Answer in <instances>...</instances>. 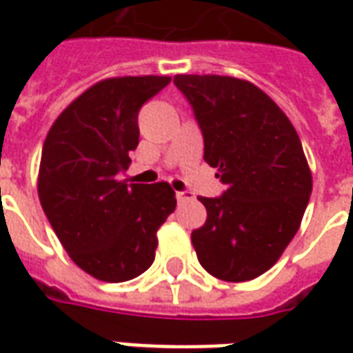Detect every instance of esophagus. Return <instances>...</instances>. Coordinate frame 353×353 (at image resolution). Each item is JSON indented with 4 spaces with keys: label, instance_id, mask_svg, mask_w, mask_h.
<instances>
[{
    "label": "esophagus",
    "instance_id": "obj_1",
    "mask_svg": "<svg viewBox=\"0 0 353 353\" xmlns=\"http://www.w3.org/2000/svg\"><path fill=\"white\" fill-rule=\"evenodd\" d=\"M176 199L177 202H189V200H194V196H192V192L189 191H177Z\"/></svg>",
    "mask_w": 353,
    "mask_h": 353
}]
</instances>
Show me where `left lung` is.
I'll return each mask as SVG.
<instances>
[{
  "instance_id": "left-lung-1",
  "label": "left lung",
  "mask_w": 353,
  "mask_h": 353,
  "mask_svg": "<svg viewBox=\"0 0 353 353\" xmlns=\"http://www.w3.org/2000/svg\"><path fill=\"white\" fill-rule=\"evenodd\" d=\"M204 138V161L227 187L200 202L206 223L192 230L200 265L225 281H248L280 259L303 221L312 174L285 113L250 81L176 75Z\"/></svg>"
}]
</instances>
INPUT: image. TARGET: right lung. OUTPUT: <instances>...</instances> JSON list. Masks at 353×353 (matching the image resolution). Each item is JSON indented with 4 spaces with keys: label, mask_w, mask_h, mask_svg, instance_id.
I'll return each instance as SVG.
<instances>
[{
    "label": "right lung",
    "mask_w": 353,
    "mask_h": 353,
    "mask_svg": "<svg viewBox=\"0 0 353 353\" xmlns=\"http://www.w3.org/2000/svg\"><path fill=\"white\" fill-rule=\"evenodd\" d=\"M170 81H100L60 113L43 143V212L73 263L96 280L119 283L145 272L154 261L157 230L176 210L168 183L119 179L139 143V109Z\"/></svg>",
    "instance_id": "add662e5"
}]
</instances>
